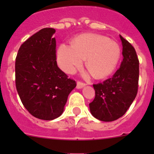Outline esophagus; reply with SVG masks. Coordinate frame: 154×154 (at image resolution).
<instances>
[{"instance_id": "esophagus-1", "label": "esophagus", "mask_w": 154, "mask_h": 154, "mask_svg": "<svg viewBox=\"0 0 154 154\" xmlns=\"http://www.w3.org/2000/svg\"><path fill=\"white\" fill-rule=\"evenodd\" d=\"M85 85H86V84L84 83V82H82L79 81L78 82H77V88H78V89H82V88H83Z\"/></svg>"}]
</instances>
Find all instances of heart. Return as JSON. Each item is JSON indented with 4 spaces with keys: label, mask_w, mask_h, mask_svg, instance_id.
Instances as JSON below:
<instances>
[{
    "label": "heart",
    "mask_w": 154,
    "mask_h": 154,
    "mask_svg": "<svg viewBox=\"0 0 154 154\" xmlns=\"http://www.w3.org/2000/svg\"><path fill=\"white\" fill-rule=\"evenodd\" d=\"M120 47L117 42L98 34H84L72 42V46L61 45L57 51V61L65 72L73 73L83 64L97 79L112 74L119 63Z\"/></svg>",
    "instance_id": "heart-1"
}]
</instances>
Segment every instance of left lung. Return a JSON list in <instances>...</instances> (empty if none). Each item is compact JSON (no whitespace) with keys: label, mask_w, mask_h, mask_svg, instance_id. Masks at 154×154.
Instances as JSON below:
<instances>
[{"label":"left lung","mask_w":154,"mask_h":154,"mask_svg":"<svg viewBox=\"0 0 154 154\" xmlns=\"http://www.w3.org/2000/svg\"><path fill=\"white\" fill-rule=\"evenodd\" d=\"M123 45V59L112 78L94 84L95 99L89 103L94 117L104 122L123 116L135 99L138 91L139 59L135 48L119 35Z\"/></svg>","instance_id":"left-lung-1"}]
</instances>
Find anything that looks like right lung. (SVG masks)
<instances>
[{"label":"right lung","mask_w":154,"mask_h":154,"mask_svg":"<svg viewBox=\"0 0 154 154\" xmlns=\"http://www.w3.org/2000/svg\"><path fill=\"white\" fill-rule=\"evenodd\" d=\"M55 30L46 28L21 45L15 60L16 89L31 115L52 120L64 111L68 96L76 86L57 65Z\"/></svg>","instance_id":"1"}]
</instances>
